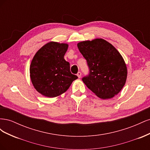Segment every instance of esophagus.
<instances>
[{
	"label": "esophagus",
	"mask_w": 150,
	"mask_h": 150,
	"mask_svg": "<svg viewBox=\"0 0 150 150\" xmlns=\"http://www.w3.org/2000/svg\"><path fill=\"white\" fill-rule=\"evenodd\" d=\"M77 76H78V77L79 78H80L81 76V72H78V74H77Z\"/></svg>",
	"instance_id": "34e87169"
}]
</instances>
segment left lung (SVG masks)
<instances>
[{"mask_svg": "<svg viewBox=\"0 0 150 150\" xmlns=\"http://www.w3.org/2000/svg\"><path fill=\"white\" fill-rule=\"evenodd\" d=\"M78 47L89 69L82 78L86 86L103 99L118 94L126 83L127 67L117 49L103 39L79 42Z\"/></svg>", "mask_w": 150, "mask_h": 150, "instance_id": "8db88e82", "label": "left lung"}]
</instances>
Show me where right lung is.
I'll use <instances>...</instances> for the list:
<instances>
[{
	"label": "right lung",
	"mask_w": 150,
	"mask_h": 150,
	"mask_svg": "<svg viewBox=\"0 0 150 150\" xmlns=\"http://www.w3.org/2000/svg\"><path fill=\"white\" fill-rule=\"evenodd\" d=\"M68 44L50 42L36 52L30 66L34 87L43 96L54 98L69 89L78 76L70 71V64L64 56Z\"/></svg>",
	"instance_id": "obj_1"
}]
</instances>
